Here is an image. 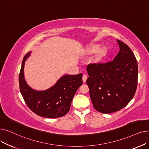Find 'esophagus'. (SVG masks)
I'll list each match as a JSON object with an SVG mask.
<instances>
[{
  "label": "esophagus",
  "mask_w": 149,
  "mask_h": 149,
  "mask_svg": "<svg viewBox=\"0 0 149 149\" xmlns=\"http://www.w3.org/2000/svg\"><path fill=\"white\" fill-rule=\"evenodd\" d=\"M87 78H88V76H87V75L84 74V75H83V77H82V80H83V82H85V81H86V79H87Z\"/></svg>",
  "instance_id": "obj_1"
}]
</instances>
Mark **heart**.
I'll use <instances>...</instances> for the list:
<instances>
[{"label":"heart","mask_w":149,"mask_h":149,"mask_svg":"<svg viewBox=\"0 0 149 149\" xmlns=\"http://www.w3.org/2000/svg\"><path fill=\"white\" fill-rule=\"evenodd\" d=\"M99 49H100V47L99 46H94L91 47L89 49V52L90 54H95V53L98 52ZM99 55L101 57L103 56V55H105V51L104 50H101L99 52Z\"/></svg>","instance_id":"1"}]
</instances>
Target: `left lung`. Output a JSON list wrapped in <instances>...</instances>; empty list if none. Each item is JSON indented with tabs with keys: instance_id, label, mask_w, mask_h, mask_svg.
<instances>
[{
	"instance_id": "left-lung-1",
	"label": "left lung",
	"mask_w": 149,
	"mask_h": 149,
	"mask_svg": "<svg viewBox=\"0 0 149 149\" xmlns=\"http://www.w3.org/2000/svg\"><path fill=\"white\" fill-rule=\"evenodd\" d=\"M120 50L111 61L91 63L86 84L94 108L109 114L125 107L133 98L138 85V63L126 44L117 40Z\"/></svg>"
}]
</instances>
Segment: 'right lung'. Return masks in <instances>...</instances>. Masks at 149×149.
Segmentation results:
<instances>
[{"label": "right lung", "mask_w": 149, "mask_h": 149, "mask_svg": "<svg viewBox=\"0 0 149 149\" xmlns=\"http://www.w3.org/2000/svg\"><path fill=\"white\" fill-rule=\"evenodd\" d=\"M30 55L29 52L24 56L19 75V88L25 103L32 111L41 117L58 118L64 116L69 111L74 96L82 85V74L65 75L50 89L37 91L29 86L24 79L25 61Z\"/></svg>", "instance_id": "add662e5"}]
</instances>
